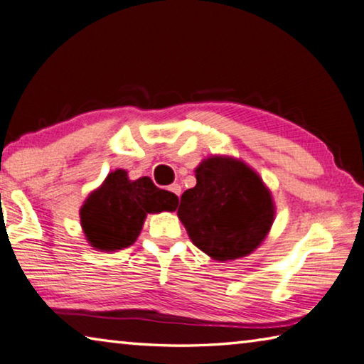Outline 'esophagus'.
Masks as SVG:
<instances>
[{
	"mask_svg": "<svg viewBox=\"0 0 364 364\" xmlns=\"http://www.w3.org/2000/svg\"><path fill=\"white\" fill-rule=\"evenodd\" d=\"M169 192L176 196V200L177 198H181V193H182V187L178 186V183H172V186H169Z\"/></svg>",
	"mask_w": 364,
	"mask_h": 364,
	"instance_id": "34e87169",
	"label": "esophagus"
}]
</instances>
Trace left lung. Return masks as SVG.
<instances>
[{
  "label": "left lung",
  "instance_id": "obj_1",
  "mask_svg": "<svg viewBox=\"0 0 364 364\" xmlns=\"http://www.w3.org/2000/svg\"><path fill=\"white\" fill-rule=\"evenodd\" d=\"M177 215L196 247L214 260H235L257 250L275 219L270 190L241 159L213 155L195 169Z\"/></svg>",
  "mask_w": 364,
  "mask_h": 364
}]
</instances>
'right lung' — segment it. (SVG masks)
<instances>
[{"instance_id": "1", "label": "right lung", "mask_w": 364, "mask_h": 364, "mask_svg": "<svg viewBox=\"0 0 364 364\" xmlns=\"http://www.w3.org/2000/svg\"><path fill=\"white\" fill-rule=\"evenodd\" d=\"M177 205L178 198L158 188L150 177L129 181L124 169H117L81 206V227L95 250L118 251L134 245L146 214L172 213Z\"/></svg>"}]
</instances>
